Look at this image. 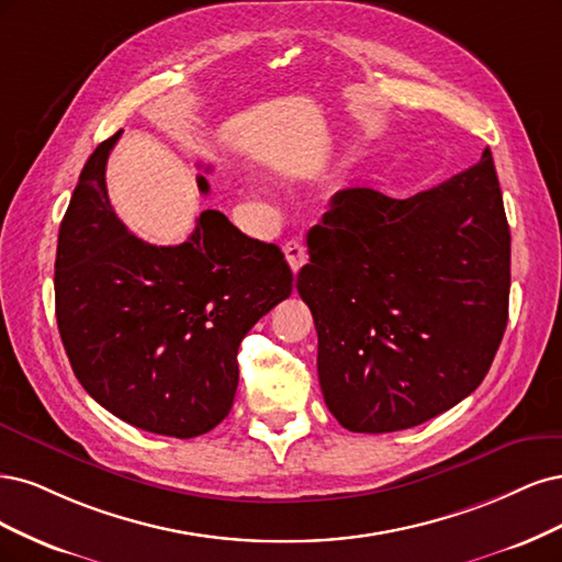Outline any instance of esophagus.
Listing matches in <instances>:
<instances>
[{
	"mask_svg": "<svg viewBox=\"0 0 562 562\" xmlns=\"http://www.w3.org/2000/svg\"><path fill=\"white\" fill-rule=\"evenodd\" d=\"M282 251H284V257H286V261H289V268H292L294 273H299L301 266L307 261L303 243H301V240H289V243H284Z\"/></svg>",
	"mask_w": 562,
	"mask_h": 562,
	"instance_id": "34e87169",
	"label": "esophagus"
}]
</instances>
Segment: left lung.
<instances>
[{
  "label": "left lung",
  "mask_w": 562,
  "mask_h": 562,
  "mask_svg": "<svg viewBox=\"0 0 562 562\" xmlns=\"http://www.w3.org/2000/svg\"><path fill=\"white\" fill-rule=\"evenodd\" d=\"M296 289L324 402L350 431L420 425L491 369L509 319L512 233L493 154L396 201L357 187L307 233Z\"/></svg>",
  "instance_id": "left-lung-1"
}]
</instances>
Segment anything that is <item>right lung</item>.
<instances>
[{"label": "right lung", "mask_w": 562, "mask_h": 562, "mask_svg": "<svg viewBox=\"0 0 562 562\" xmlns=\"http://www.w3.org/2000/svg\"><path fill=\"white\" fill-rule=\"evenodd\" d=\"M123 131L90 154L63 216L56 317L83 390L116 418L191 439L220 425L238 390V348L292 294L278 245L247 238L220 210L189 240L156 247L128 233L104 184ZM198 189L210 191L198 175Z\"/></svg>", "instance_id": "1"}]
</instances>
